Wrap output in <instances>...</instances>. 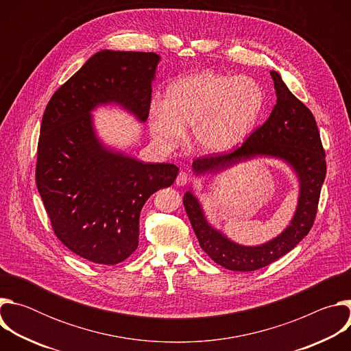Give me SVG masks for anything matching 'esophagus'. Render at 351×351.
Wrapping results in <instances>:
<instances>
[{"label":"esophagus","mask_w":351,"mask_h":351,"mask_svg":"<svg viewBox=\"0 0 351 351\" xmlns=\"http://www.w3.org/2000/svg\"><path fill=\"white\" fill-rule=\"evenodd\" d=\"M189 180H190V178L187 176L186 172H179V175L176 178V184L178 186H186L189 183Z\"/></svg>","instance_id":"esophagus-1"}]
</instances>
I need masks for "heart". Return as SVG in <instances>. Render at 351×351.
Wrapping results in <instances>:
<instances>
[{
  "label": "heart",
  "mask_w": 351,
  "mask_h": 351,
  "mask_svg": "<svg viewBox=\"0 0 351 351\" xmlns=\"http://www.w3.org/2000/svg\"><path fill=\"white\" fill-rule=\"evenodd\" d=\"M265 104L263 87L252 77L199 72L173 82L164 104H154L149 126L154 141L172 149L191 128L194 145L222 153L244 140Z\"/></svg>",
  "instance_id": "heart-1"
}]
</instances>
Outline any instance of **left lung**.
<instances>
[{
	"label": "left lung",
	"instance_id": "8db88e82",
	"mask_svg": "<svg viewBox=\"0 0 351 351\" xmlns=\"http://www.w3.org/2000/svg\"><path fill=\"white\" fill-rule=\"evenodd\" d=\"M271 76L276 90V106L269 118L232 152L195 158L193 169L197 175L219 172L257 156L285 160L300 180L298 204L290 225L263 245H240L207 222L202 206L190 191L183 197L184 210L199 245L214 263L229 271L250 272L264 268L302 241L314 225L326 175V156L313 112L291 94L279 73L271 72Z\"/></svg>",
	"mask_w": 351,
	"mask_h": 351
}]
</instances>
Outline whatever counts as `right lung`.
<instances>
[{
    "instance_id": "obj_1",
    "label": "right lung",
    "mask_w": 351,
    "mask_h": 351,
    "mask_svg": "<svg viewBox=\"0 0 351 351\" xmlns=\"http://www.w3.org/2000/svg\"><path fill=\"white\" fill-rule=\"evenodd\" d=\"M160 57L154 53L94 54L49 98L37 144L36 184L56 236L76 256L103 265L130 257L148 197L169 187L173 164H144L108 152L94 134L90 111L118 103L148 118Z\"/></svg>"
}]
</instances>
